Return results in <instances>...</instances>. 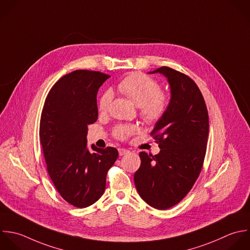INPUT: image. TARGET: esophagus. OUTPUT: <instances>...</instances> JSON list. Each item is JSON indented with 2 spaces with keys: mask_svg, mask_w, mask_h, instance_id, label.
Instances as JSON below:
<instances>
[{
  "mask_svg": "<svg viewBox=\"0 0 250 250\" xmlns=\"http://www.w3.org/2000/svg\"><path fill=\"white\" fill-rule=\"evenodd\" d=\"M118 151H119V155H120V156H124V155L129 153V151L126 150V149H125V148H119Z\"/></svg>",
  "mask_w": 250,
  "mask_h": 250,
  "instance_id": "obj_1",
  "label": "esophagus"
}]
</instances>
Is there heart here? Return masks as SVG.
I'll return each instance as SVG.
<instances>
[{
	"label": "heart",
	"mask_w": 250,
	"mask_h": 250,
	"mask_svg": "<svg viewBox=\"0 0 250 250\" xmlns=\"http://www.w3.org/2000/svg\"><path fill=\"white\" fill-rule=\"evenodd\" d=\"M118 90L128 97L137 107L143 121L149 125L160 122L167 114L170 96L167 92L161 90L160 83L154 78L143 73H131L124 78L117 85ZM113 98L110 90L103 91L97 102L99 113L107 112ZM134 125H118L113 129V134L120 140L127 139L137 132Z\"/></svg>",
	"instance_id": "obj_1"
}]
</instances>
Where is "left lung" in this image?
<instances>
[{
  "label": "left lung",
  "instance_id": "1",
  "mask_svg": "<svg viewBox=\"0 0 250 250\" xmlns=\"http://www.w3.org/2000/svg\"><path fill=\"white\" fill-rule=\"evenodd\" d=\"M150 73L167 78L171 98L167 114L151 132L161 151L155 156L139 154L141 166L134 173V184L144 202L164 210L180 203L198 179L209 122L204 96L189 76L167 66Z\"/></svg>",
  "mask_w": 250,
  "mask_h": 250
}]
</instances>
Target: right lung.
Returning <instances> with one entry per match:
<instances>
[{
	"label": "right lung",
	"mask_w": 250,
	"mask_h": 250,
	"mask_svg": "<svg viewBox=\"0 0 250 250\" xmlns=\"http://www.w3.org/2000/svg\"><path fill=\"white\" fill-rule=\"evenodd\" d=\"M109 75L76 70L59 79L49 90L41 115L40 140L46 169L60 196L83 208L103 195L116 148L86 147L87 125L98 118L96 95Z\"/></svg>",
	"instance_id": "right-lung-1"
}]
</instances>
